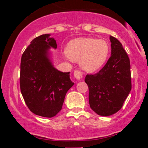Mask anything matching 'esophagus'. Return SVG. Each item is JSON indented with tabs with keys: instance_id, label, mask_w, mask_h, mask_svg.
<instances>
[{
	"instance_id": "1",
	"label": "esophagus",
	"mask_w": 148,
	"mask_h": 148,
	"mask_svg": "<svg viewBox=\"0 0 148 148\" xmlns=\"http://www.w3.org/2000/svg\"><path fill=\"white\" fill-rule=\"evenodd\" d=\"M74 77H75L77 80L81 79V78L83 77L82 73L80 72L79 70H75V71H74Z\"/></svg>"
}]
</instances>
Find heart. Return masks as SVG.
Here are the masks:
<instances>
[{
    "instance_id": "1",
    "label": "heart",
    "mask_w": 148,
    "mask_h": 148,
    "mask_svg": "<svg viewBox=\"0 0 148 148\" xmlns=\"http://www.w3.org/2000/svg\"><path fill=\"white\" fill-rule=\"evenodd\" d=\"M109 51V45L105 40L81 37L69 42L66 56L72 60L80 61V65L84 70L92 72L102 67Z\"/></svg>"
}]
</instances>
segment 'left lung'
<instances>
[{
	"label": "left lung",
	"instance_id": "8db88e82",
	"mask_svg": "<svg viewBox=\"0 0 148 148\" xmlns=\"http://www.w3.org/2000/svg\"><path fill=\"white\" fill-rule=\"evenodd\" d=\"M111 56L98 72L87 74L90 106L97 114L108 116L121 109L132 89L130 61L123 45L111 36Z\"/></svg>",
	"mask_w": 148,
	"mask_h": 148
}]
</instances>
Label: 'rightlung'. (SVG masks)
Returning a JSON list of instances; mask_svg holds the SVG:
<instances>
[{"label":"right lung","mask_w":148,"mask_h":148,"mask_svg":"<svg viewBox=\"0 0 148 148\" xmlns=\"http://www.w3.org/2000/svg\"><path fill=\"white\" fill-rule=\"evenodd\" d=\"M50 35L35 37L23 53L20 70V89L25 104L35 115L55 116L62 109L66 93L74 85L69 72H62L48 58L51 47L57 48Z\"/></svg>","instance_id":"1"}]
</instances>
